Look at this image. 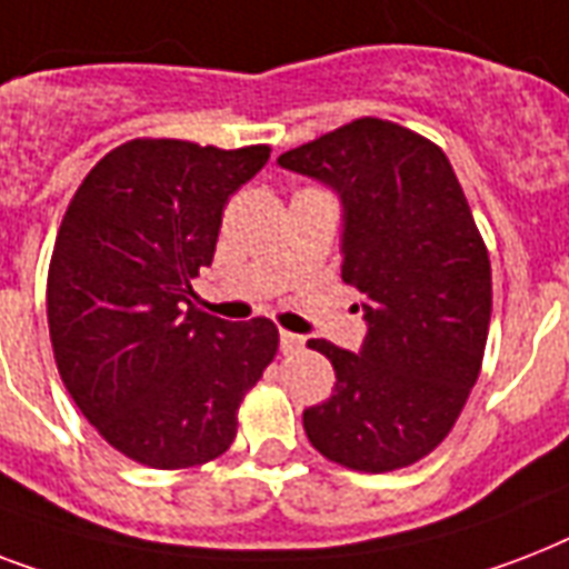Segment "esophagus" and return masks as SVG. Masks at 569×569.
Wrapping results in <instances>:
<instances>
[{
    "label": "esophagus",
    "instance_id": "obj_1",
    "mask_svg": "<svg viewBox=\"0 0 569 569\" xmlns=\"http://www.w3.org/2000/svg\"><path fill=\"white\" fill-rule=\"evenodd\" d=\"M301 348H303V337L289 333V330H280V351H283V355H298Z\"/></svg>",
    "mask_w": 569,
    "mask_h": 569
}]
</instances>
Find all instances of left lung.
<instances>
[{"label": "left lung", "instance_id": "8db88e82", "mask_svg": "<svg viewBox=\"0 0 569 569\" xmlns=\"http://www.w3.org/2000/svg\"><path fill=\"white\" fill-rule=\"evenodd\" d=\"M337 191L342 280L360 292L366 339L333 363L328 401L303 431L333 463L389 472L446 440L481 372L493 286L467 197L440 147L410 129L360 118L277 159Z\"/></svg>", "mask_w": 569, "mask_h": 569}]
</instances>
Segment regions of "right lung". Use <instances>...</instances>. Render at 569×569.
<instances>
[{
    "instance_id": "1",
    "label": "right lung",
    "mask_w": 569,
    "mask_h": 569,
    "mask_svg": "<svg viewBox=\"0 0 569 569\" xmlns=\"http://www.w3.org/2000/svg\"><path fill=\"white\" fill-rule=\"evenodd\" d=\"M268 153L136 138L67 206L47 280L58 372L109 446L144 467H200L230 449L241 398L277 355L268 319L223 321L191 303L223 206Z\"/></svg>"
}]
</instances>
